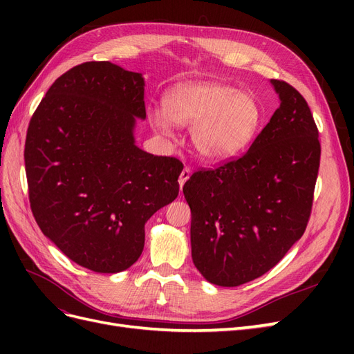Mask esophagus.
Instances as JSON below:
<instances>
[{
    "label": "esophagus",
    "instance_id": "34e87169",
    "mask_svg": "<svg viewBox=\"0 0 354 354\" xmlns=\"http://www.w3.org/2000/svg\"><path fill=\"white\" fill-rule=\"evenodd\" d=\"M189 177H190V168H189V167H185V168H183V171H181L180 177H178V185H180V189L185 186V183H186V181L189 180Z\"/></svg>",
    "mask_w": 354,
    "mask_h": 354
}]
</instances>
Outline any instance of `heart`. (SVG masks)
<instances>
[{
  "instance_id": "b5f03b06",
  "label": "heart",
  "mask_w": 354,
  "mask_h": 354,
  "mask_svg": "<svg viewBox=\"0 0 354 354\" xmlns=\"http://www.w3.org/2000/svg\"><path fill=\"white\" fill-rule=\"evenodd\" d=\"M149 121L168 136L173 122L192 127L196 153L216 162L239 153L252 140L261 109L250 93L217 82H189L169 88L164 95V111L152 109Z\"/></svg>"
}]
</instances>
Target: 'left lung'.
<instances>
[{
  "instance_id": "left-lung-1",
  "label": "left lung",
  "mask_w": 354,
  "mask_h": 354,
  "mask_svg": "<svg viewBox=\"0 0 354 354\" xmlns=\"http://www.w3.org/2000/svg\"><path fill=\"white\" fill-rule=\"evenodd\" d=\"M281 104L239 158L195 171L183 186L192 259L205 279L239 286L263 276L303 236L320 164L306 99L272 80Z\"/></svg>"
}]
</instances>
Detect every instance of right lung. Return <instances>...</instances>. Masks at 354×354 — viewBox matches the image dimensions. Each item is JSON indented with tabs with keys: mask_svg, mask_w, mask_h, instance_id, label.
Masks as SVG:
<instances>
[{
	"mask_svg": "<svg viewBox=\"0 0 354 354\" xmlns=\"http://www.w3.org/2000/svg\"><path fill=\"white\" fill-rule=\"evenodd\" d=\"M140 73L85 62L59 77L32 115L25 168L32 214L68 259L118 273L140 257L145 223L178 195L183 164L134 145L146 118Z\"/></svg>",
	"mask_w": 354,
	"mask_h": 354,
	"instance_id": "add662e5",
	"label": "right lung"
}]
</instances>
